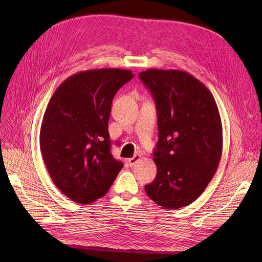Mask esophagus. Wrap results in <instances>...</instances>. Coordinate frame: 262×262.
Listing matches in <instances>:
<instances>
[{"label":"esophagus","mask_w":262,"mask_h":262,"mask_svg":"<svg viewBox=\"0 0 262 262\" xmlns=\"http://www.w3.org/2000/svg\"><path fill=\"white\" fill-rule=\"evenodd\" d=\"M140 157H141L140 155H135L134 157L129 158V159H128V163H129V166H130V167H133L134 164H135L137 161H138V160L140 159Z\"/></svg>","instance_id":"1"}]
</instances>
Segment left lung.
Instances as JSON below:
<instances>
[{"mask_svg":"<svg viewBox=\"0 0 262 262\" xmlns=\"http://www.w3.org/2000/svg\"><path fill=\"white\" fill-rule=\"evenodd\" d=\"M139 77L156 103L159 130L157 175L145 192L161 207L178 209L203 193L219 167L221 117L211 92L186 71L147 69Z\"/></svg>","mask_w":262,"mask_h":262,"instance_id":"obj_1","label":"left lung"}]
</instances>
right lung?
<instances>
[{
  "instance_id": "1",
  "label": "right lung",
  "mask_w": 262,
  "mask_h": 262,
  "mask_svg": "<svg viewBox=\"0 0 262 262\" xmlns=\"http://www.w3.org/2000/svg\"><path fill=\"white\" fill-rule=\"evenodd\" d=\"M130 70L94 69L63 80L48 104L40 149L54 184L73 202L104 196L123 168L110 153L108 121L117 91Z\"/></svg>"
}]
</instances>
